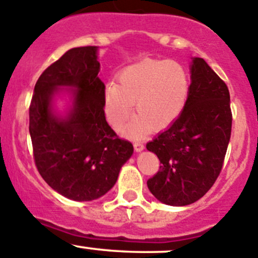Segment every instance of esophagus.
Masks as SVG:
<instances>
[{"mask_svg":"<svg viewBox=\"0 0 258 258\" xmlns=\"http://www.w3.org/2000/svg\"><path fill=\"white\" fill-rule=\"evenodd\" d=\"M134 147H135V151H136V152H141V151L145 148V145L142 144V142H135Z\"/></svg>","mask_w":258,"mask_h":258,"instance_id":"1","label":"esophagus"}]
</instances>
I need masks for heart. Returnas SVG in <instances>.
<instances>
[{
  "mask_svg": "<svg viewBox=\"0 0 258 258\" xmlns=\"http://www.w3.org/2000/svg\"><path fill=\"white\" fill-rule=\"evenodd\" d=\"M188 76L181 64L166 59H145L119 74L118 85L108 83L105 110L108 122L119 128L131 116L126 134L142 137L151 128L161 131L179 116L188 97Z\"/></svg>",
  "mask_w": 258,
  "mask_h": 258,
  "instance_id": "heart-1",
  "label": "heart"
}]
</instances>
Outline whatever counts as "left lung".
<instances>
[{
    "instance_id": "left-lung-1",
    "label": "left lung",
    "mask_w": 258,
    "mask_h": 258,
    "mask_svg": "<svg viewBox=\"0 0 258 258\" xmlns=\"http://www.w3.org/2000/svg\"><path fill=\"white\" fill-rule=\"evenodd\" d=\"M231 127L227 86L204 58L196 57L183 111L146 145L161 162L147 181L151 194L170 206H186L205 196L222 170Z\"/></svg>"
}]
</instances>
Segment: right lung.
<instances>
[{
    "mask_svg": "<svg viewBox=\"0 0 258 258\" xmlns=\"http://www.w3.org/2000/svg\"><path fill=\"white\" fill-rule=\"evenodd\" d=\"M97 47L69 49L37 80L30 105V135L36 167L49 187L75 201L107 194L134 146L119 139L105 117V85L98 79ZM62 85L74 87V105L64 119L51 113Z\"/></svg>",
    "mask_w": 258,
    "mask_h": 258,
    "instance_id": "obj_1",
    "label": "right lung"
}]
</instances>
